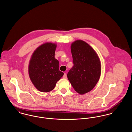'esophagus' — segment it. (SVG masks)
<instances>
[{
    "mask_svg": "<svg viewBox=\"0 0 132 132\" xmlns=\"http://www.w3.org/2000/svg\"><path fill=\"white\" fill-rule=\"evenodd\" d=\"M63 78H65V79H66L67 78V75L66 73H64V75H63Z\"/></svg>",
    "mask_w": 132,
    "mask_h": 132,
    "instance_id": "1",
    "label": "esophagus"
}]
</instances>
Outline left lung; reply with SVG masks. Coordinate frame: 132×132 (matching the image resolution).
Here are the masks:
<instances>
[{
	"label": "left lung",
	"mask_w": 132,
	"mask_h": 132,
	"mask_svg": "<svg viewBox=\"0 0 132 132\" xmlns=\"http://www.w3.org/2000/svg\"><path fill=\"white\" fill-rule=\"evenodd\" d=\"M71 50L74 66L67 78L77 93L85 94L93 89L100 79L101 61L94 50L82 40L73 42Z\"/></svg>",
	"instance_id": "1"
}]
</instances>
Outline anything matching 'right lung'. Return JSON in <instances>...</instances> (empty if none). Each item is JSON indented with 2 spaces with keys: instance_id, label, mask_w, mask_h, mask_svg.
Instances as JSON below:
<instances>
[{
  "instance_id": "obj_1",
  "label": "right lung",
  "mask_w": 132,
  "mask_h": 132,
  "mask_svg": "<svg viewBox=\"0 0 132 132\" xmlns=\"http://www.w3.org/2000/svg\"><path fill=\"white\" fill-rule=\"evenodd\" d=\"M56 44L51 43L43 44L35 50L29 65V75L32 83L42 92L54 89L64 75L59 71V63L55 58Z\"/></svg>"
}]
</instances>
